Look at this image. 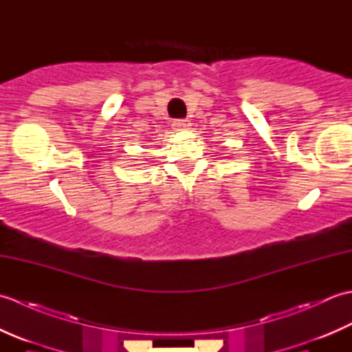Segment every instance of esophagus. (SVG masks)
<instances>
[{
	"instance_id": "esophagus-1",
	"label": "esophagus",
	"mask_w": 352,
	"mask_h": 352,
	"mask_svg": "<svg viewBox=\"0 0 352 352\" xmlns=\"http://www.w3.org/2000/svg\"><path fill=\"white\" fill-rule=\"evenodd\" d=\"M172 125H174V129H177V130H186L190 125V121L189 119H175Z\"/></svg>"
}]
</instances>
